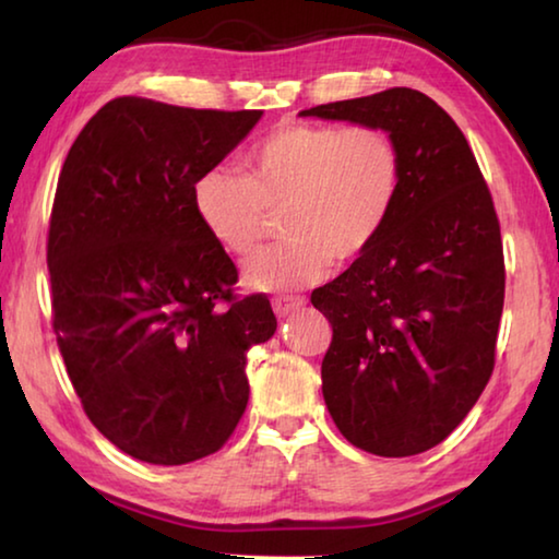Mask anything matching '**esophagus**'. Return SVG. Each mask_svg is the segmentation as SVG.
I'll return each instance as SVG.
<instances>
[{"instance_id":"esophagus-1","label":"esophagus","mask_w":559,"mask_h":559,"mask_svg":"<svg viewBox=\"0 0 559 559\" xmlns=\"http://www.w3.org/2000/svg\"><path fill=\"white\" fill-rule=\"evenodd\" d=\"M302 306H306V298L302 296H276L273 298V313H276L278 318L296 313V310H300Z\"/></svg>"}]
</instances>
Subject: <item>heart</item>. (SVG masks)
<instances>
[{
	"instance_id": "b5f03b06",
	"label": "heart",
	"mask_w": 559,
	"mask_h": 559,
	"mask_svg": "<svg viewBox=\"0 0 559 559\" xmlns=\"http://www.w3.org/2000/svg\"><path fill=\"white\" fill-rule=\"evenodd\" d=\"M404 155L382 126L286 122L246 155V173L210 167L192 204L214 243L246 259L281 214L286 241L243 269L246 286L281 293L313 286L333 266L370 253L390 226Z\"/></svg>"
}]
</instances>
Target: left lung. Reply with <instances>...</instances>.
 <instances>
[{"instance_id":"8db88e82","label":"left lung","mask_w":559,"mask_h":559,"mask_svg":"<svg viewBox=\"0 0 559 559\" xmlns=\"http://www.w3.org/2000/svg\"><path fill=\"white\" fill-rule=\"evenodd\" d=\"M300 116L382 126L402 147L404 185L382 239L310 302L333 325L320 377L340 433L374 456L429 451L493 374L506 298L493 197L461 128L419 91Z\"/></svg>"}]
</instances>
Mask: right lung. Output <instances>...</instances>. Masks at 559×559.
<instances>
[{
  "label": "right lung",
  "mask_w": 559,
  "mask_h": 559,
  "mask_svg": "<svg viewBox=\"0 0 559 559\" xmlns=\"http://www.w3.org/2000/svg\"><path fill=\"white\" fill-rule=\"evenodd\" d=\"M261 112L112 98L61 167L53 333L83 412L132 459L182 466L219 451L249 402L246 353L276 333L263 293H234L239 271L192 204Z\"/></svg>",
  "instance_id": "1"
}]
</instances>
